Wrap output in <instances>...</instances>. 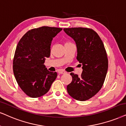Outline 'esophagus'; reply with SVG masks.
<instances>
[{
    "label": "esophagus",
    "instance_id": "34e87169",
    "mask_svg": "<svg viewBox=\"0 0 126 126\" xmlns=\"http://www.w3.org/2000/svg\"><path fill=\"white\" fill-rule=\"evenodd\" d=\"M58 73H59V74H65V73H66V72L63 70H59L58 71Z\"/></svg>",
    "mask_w": 126,
    "mask_h": 126
}]
</instances>
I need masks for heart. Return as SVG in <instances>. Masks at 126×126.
Masks as SVG:
<instances>
[{
	"label": "heart",
	"instance_id": "heart-1",
	"mask_svg": "<svg viewBox=\"0 0 126 126\" xmlns=\"http://www.w3.org/2000/svg\"><path fill=\"white\" fill-rule=\"evenodd\" d=\"M68 43H70V42H66V43H65V44H68Z\"/></svg>",
	"mask_w": 126,
	"mask_h": 126
}]
</instances>
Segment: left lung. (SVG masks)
I'll return each instance as SVG.
<instances>
[{
  "label": "left lung",
  "mask_w": 126,
  "mask_h": 126,
  "mask_svg": "<svg viewBox=\"0 0 126 126\" xmlns=\"http://www.w3.org/2000/svg\"><path fill=\"white\" fill-rule=\"evenodd\" d=\"M63 30L76 42L77 59L82 65V72L79 77L70 73L73 79L67 86V90L75 99L87 101L96 95L104 83L108 68L106 49L101 38L91 28L75 27Z\"/></svg>",
  "instance_id": "obj_1"
}]
</instances>
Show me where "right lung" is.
Wrapping results in <instances>:
<instances>
[{
  "label": "right lung",
  "instance_id": "1",
  "mask_svg": "<svg viewBox=\"0 0 126 126\" xmlns=\"http://www.w3.org/2000/svg\"><path fill=\"white\" fill-rule=\"evenodd\" d=\"M62 28L44 26L30 30L17 44L13 69L17 84L28 96L38 98L47 94L56 79V72L49 71L44 65L50 54L53 38Z\"/></svg>",
  "mask_w": 126,
  "mask_h": 126
}]
</instances>
